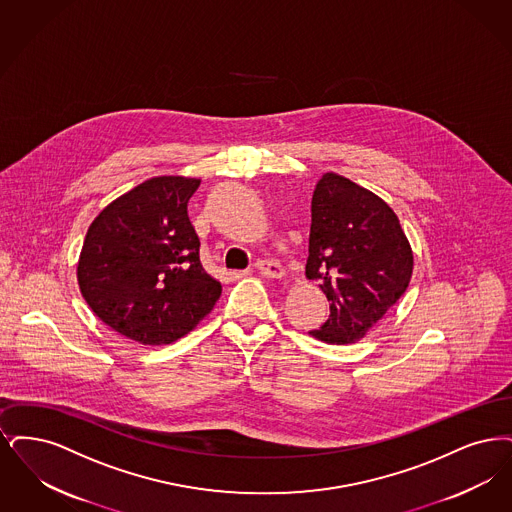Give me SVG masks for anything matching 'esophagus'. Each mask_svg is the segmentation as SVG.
<instances>
[{
	"mask_svg": "<svg viewBox=\"0 0 512 512\" xmlns=\"http://www.w3.org/2000/svg\"><path fill=\"white\" fill-rule=\"evenodd\" d=\"M256 269L267 279H281L285 275L283 267H281L277 260H258L256 262Z\"/></svg>",
	"mask_w": 512,
	"mask_h": 512,
	"instance_id": "esophagus-1",
	"label": "esophagus"
}]
</instances>
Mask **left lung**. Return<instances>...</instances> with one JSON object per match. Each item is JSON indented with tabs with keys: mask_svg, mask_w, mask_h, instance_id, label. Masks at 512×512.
<instances>
[{
	"mask_svg": "<svg viewBox=\"0 0 512 512\" xmlns=\"http://www.w3.org/2000/svg\"><path fill=\"white\" fill-rule=\"evenodd\" d=\"M413 252L394 210L338 174H323L312 197L306 277L319 281L329 319L310 331L327 344L361 340L407 289Z\"/></svg>",
	"mask_w": 512,
	"mask_h": 512,
	"instance_id": "left-lung-1",
	"label": "left lung"
}]
</instances>
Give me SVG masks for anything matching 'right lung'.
Segmentation results:
<instances>
[{"label":"right lung","mask_w":512,"mask_h":512,"mask_svg":"<svg viewBox=\"0 0 512 512\" xmlns=\"http://www.w3.org/2000/svg\"><path fill=\"white\" fill-rule=\"evenodd\" d=\"M200 179L139 183L91 222L78 285L93 313L139 344H172L212 312L222 285L200 264L187 202Z\"/></svg>","instance_id":"add662e5"}]
</instances>
